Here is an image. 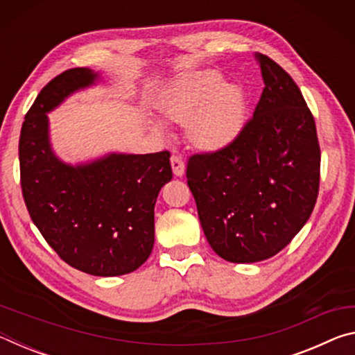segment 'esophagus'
Listing matches in <instances>:
<instances>
[{"label": "esophagus", "mask_w": 355, "mask_h": 355, "mask_svg": "<svg viewBox=\"0 0 355 355\" xmlns=\"http://www.w3.org/2000/svg\"><path fill=\"white\" fill-rule=\"evenodd\" d=\"M171 164H172L173 175L182 177L183 173H184V161H183V158H182V155L173 153V155L171 156Z\"/></svg>", "instance_id": "obj_1"}]
</instances>
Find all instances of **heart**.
I'll list each match as a JSON object with an SVG mask.
<instances>
[{"instance_id": "obj_1", "label": "heart", "mask_w": 355, "mask_h": 355, "mask_svg": "<svg viewBox=\"0 0 355 355\" xmlns=\"http://www.w3.org/2000/svg\"><path fill=\"white\" fill-rule=\"evenodd\" d=\"M169 122L186 124V136L202 150H219L235 141L244 122V98L239 87L222 84L216 71L186 75L173 84L159 105ZM155 133L164 135L161 123H152Z\"/></svg>"}]
</instances>
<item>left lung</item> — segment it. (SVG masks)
<instances>
[{"label": "left lung", "mask_w": 355, "mask_h": 355, "mask_svg": "<svg viewBox=\"0 0 355 355\" xmlns=\"http://www.w3.org/2000/svg\"><path fill=\"white\" fill-rule=\"evenodd\" d=\"M264 87L227 147L191 155L188 186L209 245L232 263L286 248L309 220L320 191L321 150L313 114L293 78L257 55Z\"/></svg>", "instance_id": "8db88e82"}]
</instances>
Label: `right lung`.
Segmentation results:
<instances>
[{
    "label": "right lung",
    "instance_id": "1",
    "mask_svg": "<svg viewBox=\"0 0 355 355\" xmlns=\"http://www.w3.org/2000/svg\"><path fill=\"white\" fill-rule=\"evenodd\" d=\"M97 73L76 67L42 89L21 125L20 184L28 213L51 249L78 271L114 277L152 254L155 202L171 182V153L107 155L91 164L59 161L48 142L46 112Z\"/></svg>",
    "mask_w": 355,
    "mask_h": 355
}]
</instances>
